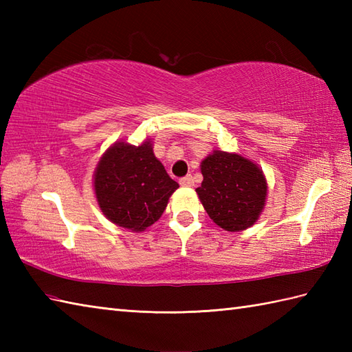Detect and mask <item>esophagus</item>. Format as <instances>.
<instances>
[{"mask_svg": "<svg viewBox=\"0 0 352 352\" xmlns=\"http://www.w3.org/2000/svg\"><path fill=\"white\" fill-rule=\"evenodd\" d=\"M180 184L186 186V188H190V186H193V177L192 175H186L183 178H180Z\"/></svg>", "mask_w": 352, "mask_h": 352, "instance_id": "34e87169", "label": "esophagus"}]
</instances>
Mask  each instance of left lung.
Segmentation results:
<instances>
[{"mask_svg": "<svg viewBox=\"0 0 352 352\" xmlns=\"http://www.w3.org/2000/svg\"><path fill=\"white\" fill-rule=\"evenodd\" d=\"M201 174L204 180L197 193L216 226L242 231L257 222L267 195L258 164L234 153L213 151L201 162Z\"/></svg>", "mask_w": 352, "mask_h": 352, "instance_id": "8db88e82", "label": "left lung"}]
</instances>
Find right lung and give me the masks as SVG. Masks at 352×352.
<instances>
[{"instance_id":"1","label":"right lung","mask_w":352,"mask_h":352,"mask_svg":"<svg viewBox=\"0 0 352 352\" xmlns=\"http://www.w3.org/2000/svg\"><path fill=\"white\" fill-rule=\"evenodd\" d=\"M94 188L102 214L139 233L160 219L178 183L157 160L146 139L139 146L115 142L96 164Z\"/></svg>"}]
</instances>
